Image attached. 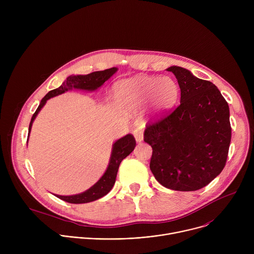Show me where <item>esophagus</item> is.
<instances>
[{
  "instance_id": "obj_1",
  "label": "esophagus",
  "mask_w": 254,
  "mask_h": 254,
  "mask_svg": "<svg viewBox=\"0 0 254 254\" xmlns=\"http://www.w3.org/2000/svg\"><path fill=\"white\" fill-rule=\"evenodd\" d=\"M132 134L136 140V142H140L142 139H143V136H142V132L139 128H135L133 131H132Z\"/></svg>"
}]
</instances>
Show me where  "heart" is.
Here are the masks:
<instances>
[{
  "label": "heart",
  "mask_w": 254,
  "mask_h": 254,
  "mask_svg": "<svg viewBox=\"0 0 254 254\" xmlns=\"http://www.w3.org/2000/svg\"><path fill=\"white\" fill-rule=\"evenodd\" d=\"M119 104L123 113L133 116L150 102V119L157 120L169 112L178 102L180 86L169 76L157 77L137 75L123 80L115 88Z\"/></svg>",
  "instance_id": "b5f03b06"
}]
</instances>
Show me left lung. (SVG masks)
I'll use <instances>...</instances> for the list:
<instances>
[{
    "label": "left lung",
    "mask_w": 254,
    "mask_h": 254,
    "mask_svg": "<svg viewBox=\"0 0 254 254\" xmlns=\"http://www.w3.org/2000/svg\"><path fill=\"white\" fill-rule=\"evenodd\" d=\"M167 70L178 80L181 100L172 113L146 126L143 140L153 149L150 168L164 187L196 191L225 167L231 140L229 106L212 82L183 67Z\"/></svg>",
    "instance_id": "1"
}]
</instances>
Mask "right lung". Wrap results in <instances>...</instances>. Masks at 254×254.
Here are the masks:
<instances>
[{"mask_svg":"<svg viewBox=\"0 0 254 254\" xmlns=\"http://www.w3.org/2000/svg\"><path fill=\"white\" fill-rule=\"evenodd\" d=\"M117 71H118V68L113 67V68L105 69L102 71H95V72H92V73H89L86 75H71V76L67 77L61 86L49 91L42 98L38 108L36 110L35 114L33 115L32 119H31V122L29 125L28 135L30 134L32 124H33L35 118L37 117V115L41 111V108L45 105V103L48 99H50L51 97H54L56 95L62 94L72 88L88 90V91L96 90L107 79H110ZM134 147H135V139H134L133 135L130 133L118 139L113 144L111 160H110V163H108L105 173L102 175V177L92 187H90L88 190H86L80 194H76V195H70V196L56 195L57 198L65 201V202L72 203V204H82V203H88V202L95 201V200L105 196L108 192L113 189V187L116 183L117 174H118L119 167H120L122 161L125 158H127L133 151Z\"/></svg>","mask_w":254,"mask_h":254,"instance_id":"add662e5","label":"right lung"}]
</instances>
